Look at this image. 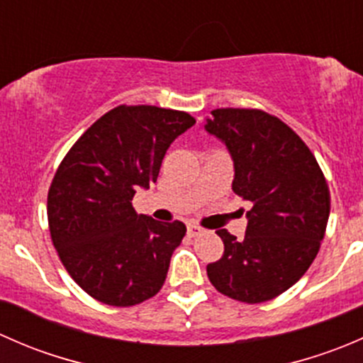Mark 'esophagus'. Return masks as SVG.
Wrapping results in <instances>:
<instances>
[{
    "label": "esophagus",
    "mask_w": 363,
    "mask_h": 363,
    "mask_svg": "<svg viewBox=\"0 0 363 363\" xmlns=\"http://www.w3.org/2000/svg\"><path fill=\"white\" fill-rule=\"evenodd\" d=\"M202 233V228H200L199 225H195V223H188V235L189 237H196Z\"/></svg>",
    "instance_id": "esophagus-1"
}]
</instances>
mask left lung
Masks as SVG:
<instances>
[{"label": "left lung", "mask_w": 363, "mask_h": 363, "mask_svg": "<svg viewBox=\"0 0 363 363\" xmlns=\"http://www.w3.org/2000/svg\"><path fill=\"white\" fill-rule=\"evenodd\" d=\"M233 161L232 189L246 202L242 240L218 230L221 259L207 265L212 286L246 303L276 298L306 274L320 251L330 214V191L302 138L277 117L256 108H216L203 119Z\"/></svg>", "instance_id": "left-lung-1"}]
</instances>
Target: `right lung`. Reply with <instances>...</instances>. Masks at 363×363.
Returning <instances> with one entry per match:
<instances>
[{
    "label": "right lung",
    "mask_w": 363,
    "mask_h": 363,
    "mask_svg": "<svg viewBox=\"0 0 363 363\" xmlns=\"http://www.w3.org/2000/svg\"><path fill=\"white\" fill-rule=\"evenodd\" d=\"M193 124L186 112L119 105L61 161L47 199L50 237L72 279L93 298L130 307L163 286L186 225L137 214L131 200L156 182L167 149Z\"/></svg>",
    "instance_id": "add662e5"
}]
</instances>
